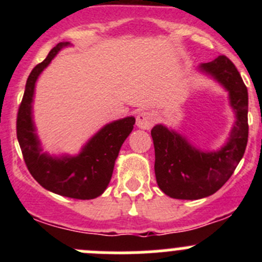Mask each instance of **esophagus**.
Wrapping results in <instances>:
<instances>
[{"instance_id": "esophagus-1", "label": "esophagus", "mask_w": 262, "mask_h": 262, "mask_svg": "<svg viewBox=\"0 0 262 262\" xmlns=\"http://www.w3.org/2000/svg\"><path fill=\"white\" fill-rule=\"evenodd\" d=\"M155 124V116L152 113H139L137 115V126L141 129H150Z\"/></svg>"}]
</instances>
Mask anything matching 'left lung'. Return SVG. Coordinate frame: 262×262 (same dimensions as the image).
I'll return each instance as SVG.
<instances>
[{"label": "left lung", "instance_id": "8db88e82", "mask_svg": "<svg viewBox=\"0 0 262 262\" xmlns=\"http://www.w3.org/2000/svg\"><path fill=\"white\" fill-rule=\"evenodd\" d=\"M198 70L228 92L236 115L228 139L218 150H203L185 136L157 124L150 130L155 144V173L158 187L173 199L196 200L218 191L231 178L247 146V87L233 63L219 55Z\"/></svg>", "mask_w": 262, "mask_h": 262}]
</instances>
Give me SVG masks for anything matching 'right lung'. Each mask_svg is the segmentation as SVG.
<instances>
[{
  "label": "right lung",
  "mask_w": 262,
  "mask_h": 262,
  "mask_svg": "<svg viewBox=\"0 0 262 262\" xmlns=\"http://www.w3.org/2000/svg\"><path fill=\"white\" fill-rule=\"evenodd\" d=\"M70 43L57 44L29 75L17 113V141L28 170L44 189L72 199H95L106 190L119 150L133 130L136 119L126 116L104 125L76 156H50L44 152L33 118L35 84L41 72Z\"/></svg>",
  "instance_id": "obj_1"
}]
</instances>
